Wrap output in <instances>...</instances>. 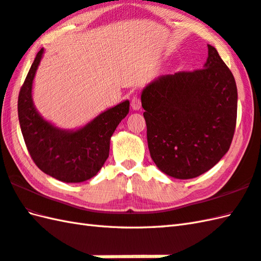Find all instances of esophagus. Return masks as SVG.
Returning <instances> with one entry per match:
<instances>
[{
    "label": "esophagus",
    "mask_w": 261,
    "mask_h": 261,
    "mask_svg": "<svg viewBox=\"0 0 261 261\" xmlns=\"http://www.w3.org/2000/svg\"><path fill=\"white\" fill-rule=\"evenodd\" d=\"M130 105H132V108L134 109V111H138V109H140L141 106H142L141 98L137 97V96L133 97V98H132V101H130Z\"/></svg>",
    "instance_id": "1"
}]
</instances>
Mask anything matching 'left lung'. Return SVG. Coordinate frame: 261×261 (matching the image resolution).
<instances>
[{
  "mask_svg": "<svg viewBox=\"0 0 261 261\" xmlns=\"http://www.w3.org/2000/svg\"><path fill=\"white\" fill-rule=\"evenodd\" d=\"M203 69L155 79L142 92L150 158L172 177L203 174L228 152L237 123L232 72L207 44Z\"/></svg>",
  "mask_w": 261,
  "mask_h": 261,
  "instance_id": "left-lung-1",
  "label": "left lung"
}]
</instances>
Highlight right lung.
I'll return each instance as SVG.
<instances>
[{"instance_id": "right-lung-1", "label": "right lung", "mask_w": 261, "mask_h": 261, "mask_svg": "<svg viewBox=\"0 0 261 261\" xmlns=\"http://www.w3.org/2000/svg\"><path fill=\"white\" fill-rule=\"evenodd\" d=\"M43 55L40 50L23 83L17 114L23 138L31 159L40 170L66 183H79L95 176L109 156L116 127L129 112L125 100L98 115L74 132L62 130L44 120L32 101V83Z\"/></svg>"}]
</instances>
